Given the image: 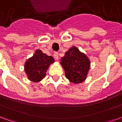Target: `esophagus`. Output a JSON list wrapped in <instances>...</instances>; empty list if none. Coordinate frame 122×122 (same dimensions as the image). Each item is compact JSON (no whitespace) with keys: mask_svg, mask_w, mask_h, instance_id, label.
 <instances>
[{"mask_svg":"<svg viewBox=\"0 0 122 122\" xmlns=\"http://www.w3.org/2000/svg\"><path fill=\"white\" fill-rule=\"evenodd\" d=\"M54 57L55 58L56 60H58V53L57 52H55L54 53Z\"/></svg>","mask_w":122,"mask_h":122,"instance_id":"1","label":"esophagus"}]
</instances>
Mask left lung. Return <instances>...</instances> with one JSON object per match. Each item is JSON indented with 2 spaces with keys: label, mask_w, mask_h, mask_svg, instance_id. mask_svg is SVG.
<instances>
[{
  "label": "left lung",
  "mask_w": 122,
  "mask_h": 122,
  "mask_svg": "<svg viewBox=\"0 0 122 122\" xmlns=\"http://www.w3.org/2000/svg\"><path fill=\"white\" fill-rule=\"evenodd\" d=\"M60 64L64 69L67 78L73 84H78L86 79L91 62L84 53L73 46L66 52L64 57L61 58Z\"/></svg>",
  "instance_id": "8db88e82"
}]
</instances>
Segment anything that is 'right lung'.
Wrapping results in <instances>:
<instances>
[{
  "label": "right lung",
  "instance_id": "obj_1",
  "mask_svg": "<svg viewBox=\"0 0 122 122\" xmlns=\"http://www.w3.org/2000/svg\"><path fill=\"white\" fill-rule=\"evenodd\" d=\"M55 62L54 58L37 49L33 56L28 58L24 64V71L27 78L33 82L41 81L46 76V72L51 64Z\"/></svg>",
  "mask_w": 122,
  "mask_h": 122
}]
</instances>
